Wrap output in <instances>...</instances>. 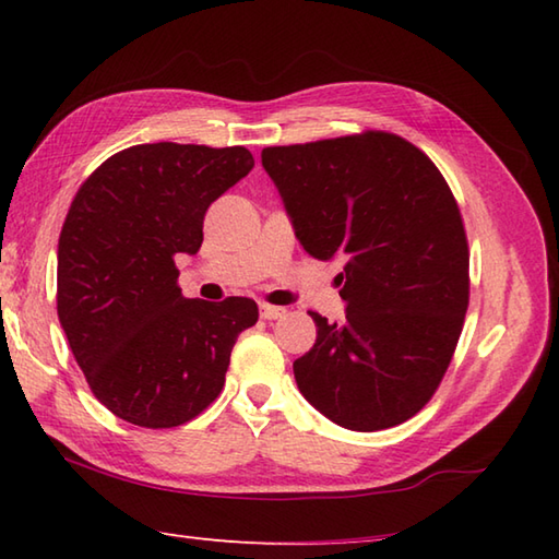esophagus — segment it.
I'll list each match as a JSON object with an SVG mask.
<instances>
[{"instance_id": "esophagus-1", "label": "esophagus", "mask_w": 559, "mask_h": 559, "mask_svg": "<svg viewBox=\"0 0 559 559\" xmlns=\"http://www.w3.org/2000/svg\"><path fill=\"white\" fill-rule=\"evenodd\" d=\"M260 316H263L265 321H277V318H284V316H287V309H282V306L260 304Z\"/></svg>"}]
</instances>
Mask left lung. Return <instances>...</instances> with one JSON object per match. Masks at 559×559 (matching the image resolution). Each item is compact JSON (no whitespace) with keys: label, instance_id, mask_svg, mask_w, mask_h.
I'll use <instances>...</instances> for the list:
<instances>
[{"label":"left lung","instance_id":"left-lung-1","mask_svg":"<svg viewBox=\"0 0 559 559\" xmlns=\"http://www.w3.org/2000/svg\"><path fill=\"white\" fill-rule=\"evenodd\" d=\"M309 255L345 260L343 323L313 313L301 395L352 431L405 423L435 395L468 311V241L439 168L391 132L263 150Z\"/></svg>","mask_w":559,"mask_h":559}]
</instances>
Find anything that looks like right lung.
Here are the masks:
<instances>
[{
  "label": "right lung",
  "instance_id": "add662e5",
  "mask_svg": "<svg viewBox=\"0 0 559 559\" xmlns=\"http://www.w3.org/2000/svg\"><path fill=\"white\" fill-rule=\"evenodd\" d=\"M246 146L136 144L72 200L57 243V316L98 403L124 423H190L224 389L253 299H186L178 253L195 255L210 204L253 168Z\"/></svg>",
  "mask_w": 559,
  "mask_h": 559
}]
</instances>
